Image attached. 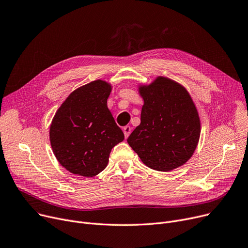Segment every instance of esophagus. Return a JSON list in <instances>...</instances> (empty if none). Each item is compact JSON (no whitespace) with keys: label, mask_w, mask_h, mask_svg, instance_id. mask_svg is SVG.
<instances>
[{"label":"esophagus","mask_w":248,"mask_h":248,"mask_svg":"<svg viewBox=\"0 0 248 248\" xmlns=\"http://www.w3.org/2000/svg\"><path fill=\"white\" fill-rule=\"evenodd\" d=\"M124 137H125V139H127L128 138V136L130 135V131H131V127L129 126V125H125L124 127Z\"/></svg>","instance_id":"34e87169"}]
</instances>
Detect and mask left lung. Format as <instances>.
Returning a JSON list of instances; mask_svg holds the SVG:
<instances>
[{
  "instance_id": "1",
  "label": "left lung",
  "mask_w": 248,
  "mask_h": 248,
  "mask_svg": "<svg viewBox=\"0 0 248 248\" xmlns=\"http://www.w3.org/2000/svg\"><path fill=\"white\" fill-rule=\"evenodd\" d=\"M143 100L140 124L127 139L146 167L173 170L190 159L201 138L199 111L187 90L167 77L139 84Z\"/></svg>"
}]
</instances>
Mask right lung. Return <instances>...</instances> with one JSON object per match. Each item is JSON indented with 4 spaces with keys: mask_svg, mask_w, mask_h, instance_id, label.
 <instances>
[{
    "mask_svg": "<svg viewBox=\"0 0 248 248\" xmlns=\"http://www.w3.org/2000/svg\"><path fill=\"white\" fill-rule=\"evenodd\" d=\"M112 85L96 79L72 92L49 125L53 153L68 171L92 177L108 166L111 148L124 140L108 108Z\"/></svg>",
    "mask_w": 248,
    "mask_h": 248,
    "instance_id": "1",
    "label": "right lung"
}]
</instances>
